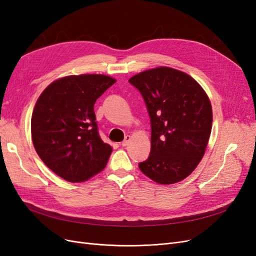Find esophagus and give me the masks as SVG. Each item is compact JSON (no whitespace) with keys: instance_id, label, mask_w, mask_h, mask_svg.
<instances>
[{"instance_id":"obj_1","label":"esophagus","mask_w":256,"mask_h":256,"mask_svg":"<svg viewBox=\"0 0 256 256\" xmlns=\"http://www.w3.org/2000/svg\"><path fill=\"white\" fill-rule=\"evenodd\" d=\"M130 138H131L130 136H125V140H124V141L122 142V146H127L128 143H129V141H130Z\"/></svg>"}]
</instances>
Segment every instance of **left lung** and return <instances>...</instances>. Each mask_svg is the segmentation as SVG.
Segmentation results:
<instances>
[{"mask_svg": "<svg viewBox=\"0 0 256 256\" xmlns=\"http://www.w3.org/2000/svg\"><path fill=\"white\" fill-rule=\"evenodd\" d=\"M129 82L141 92L150 118V152L138 168L158 184L184 180L202 160L210 136L208 96L189 74L170 67L145 70Z\"/></svg>", "mask_w": 256, "mask_h": 256, "instance_id": "1", "label": "left lung"}]
</instances>
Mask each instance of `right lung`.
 I'll return each instance as SVG.
<instances>
[{
	"label": "right lung",
	"instance_id": "add662e5",
	"mask_svg": "<svg viewBox=\"0 0 256 256\" xmlns=\"http://www.w3.org/2000/svg\"><path fill=\"white\" fill-rule=\"evenodd\" d=\"M115 82L104 74L68 76L37 100L30 120L35 150L67 182L88 180L106 166L112 147L99 136L94 104Z\"/></svg>",
	"mask_w": 256,
	"mask_h": 256
}]
</instances>
